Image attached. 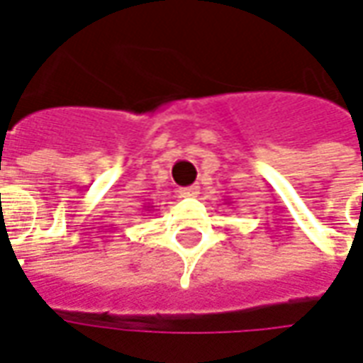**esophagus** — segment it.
Listing matches in <instances>:
<instances>
[{"instance_id": "34e87169", "label": "esophagus", "mask_w": 363, "mask_h": 363, "mask_svg": "<svg viewBox=\"0 0 363 363\" xmlns=\"http://www.w3.org/2000/svg\"><path fill=\"white\" fill-rule=\"evenodd\" d=\"M199 195V186H191V187H184L179 189V197H197Z\"/></svg>"}]
</instances>
